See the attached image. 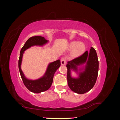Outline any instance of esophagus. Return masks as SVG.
Instances as JSON below:
<instances>
[{
  "label": "esophagus",
  "mask_w": 120,
  "mask_h": 120,
  "mask_svg": "<svg viewBox=\"0 0 120 120\" xmlns=\"http://www.w3.org/2000/svg\"><path fill=\"white\" fill-rule=\"evenodd\" d=\"M60 63H61V65H62V66H64V65L66 64V60L63 58V59L61 60Z\"/></svg>",
  "instance_id": "obj_1"
}]
</instances>
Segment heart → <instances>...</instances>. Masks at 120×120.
Returning a JSON list of instances; mask_svg holds the SVG:
<instances>
[{
    "instance_id": "heart-1",
    "label": "heart",
    "mask_w": 120,
    "mask_h": 120,
    "mask_svg": "<svg viewBox=\"0 0 120 120\" xmlns=\"http://www.w3.org/2000/svg\"><path fill=\"white\" fill-rule=\"evenodd\" d=\"M68 49L72 50V56L74 57H78L81 56L85 52L86 45L84 43L74 41L71 42L68 45Z\"/></svg>"
}]
</instances>
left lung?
Masks as SVG:
<instances>
[{
  "label": "left lung",
  "instance_id": "1",
  "mask_svg": "<svg viewBox=\"0 0 120 120\" xmlns=\"http://www.w3.org/2000/svg\"><path fill=\"white\" fill-rule=\"evenodd\" d=\"M67 79L69 88L75 93L83 94L91 90L95 85L99 71V61L96 50L92 47L82 55L69 61L67 64ZM77 77H72L71 71Z\"/></svg>",
  "mask_w": 120,
  "mask_h": 120
}]
</instances>
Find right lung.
<instances>
[{
    "mask_svg": "<svg viewBox=\"0 0 120 120\" xmlns=\"http://www.w3.org/2000/svg\"><path fill=\"white\" fill-rule=\"evenodd\" d=\"M44 37L35 36L29 38L21 49L19 60V68L21 79L24 85L30 92L34 93H41L48 90L51 86L53 82V76L56 71L60 66V61L58 60L49 63L46 68L45 74L41 77L37 79H30L25 77L22 70L21 65L24 51L30 48L31 46H43L49 42Z\"/></svg>",
    "mask_w": 120,
    "mask_h": 120,
    "instance_id": "obj_1",
    "label": "right lung"
}]
</instances>
